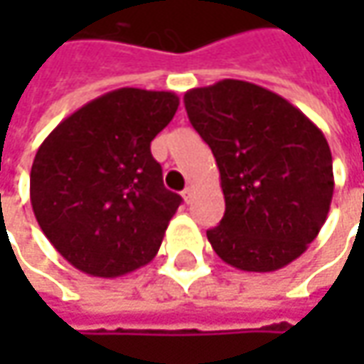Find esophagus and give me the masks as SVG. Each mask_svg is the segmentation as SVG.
I'll return each mask as SVG.
<instances>
[{
    "mask_svg": "<svg viewBox=\"0 0 364 364\" xmlns=\"http://www.w3.org/2000/svg\"><path fill=\"white\" fill-rule=\"evenodd\" d=\"M192 196H194V190H192V186L184 188V192H182V198H184L186 203H190V200H192Z\"/></svg>",
    "mask_w": 364,
    "mask_h": 364,
    "instance_id": "1",
    "label": "esophagus"
}]
</instances>
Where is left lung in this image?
<instances>
[{
	"instance_id": "obj_1",
	"label": "left lung",
	"mask_w": 364,
	"mask_h": 364,
	"mask_svg": "<svg viewBox=\"0 0 364 364\" xmlns=\"http://www.w3.org/2000/svg\"><path fill=\"white\" fill-rule=\"evenodd\" d=\"M213 149L225 215L206 237L243 272H275L308 249L328 217L334 174L324 133L277 92L225 78L184 95Z\"/></svg>"
}]
</instances>
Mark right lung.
<instances>
[{
  "label": "right lung",
  "instance_id": "obj_1",
  "mask_svg": "<svg viewBox=\"0 0 364 364\" xmlns=\"http://www.w3.org/2000/svg\"><path fill=\"white\" fill-rule=\"evenodd\" d=\"M170 91L117 89L60 121L36 151V220L70 265L119 277L147 265L182 198L164 186L149 144L172 121Z\"/></svg>",
  "mask_w": 364,
  "mask_h": 364
}]
</instances>
